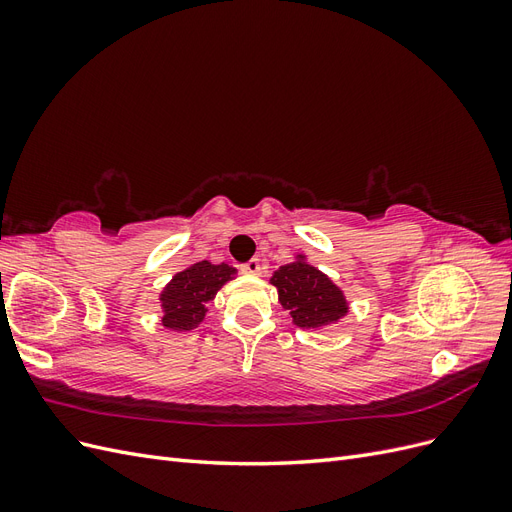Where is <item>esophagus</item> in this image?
Masks as SVG:
<instances>
[{
    "mask_svg": "<svg viewBox=\"0 0 512 512\" xmlns=\"http://www.w3.org/2000/svg\"><path fill=\"white\" fill-rule=\"evenodd\" d=\"M241 271L247 273V275H260V262H258V258H252V260L243 262Z\"/></svg>",
    "mask_w": 512,
    "mask_h": 512,
    "instance_id": "1",
    "label": "esophagus"
}]
</instances>
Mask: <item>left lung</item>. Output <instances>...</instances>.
I'll return each mask as SVG.
<instances>
[{"instance_id":"obj_1","label":"left lung","mask_w":512,"mask_h":512,"mask_svg":"<svg viewBox=\"0 0 512 512\" xmlns=\"http://www.w3.org/2000/svg\"><path fill=\"white\" fill-rule=\"evenodd\" d=\"M271 284L280 292V303L288 309L297 327H327L348 312L342 290L327 275L312 265H305L303 260L277 269Z\"/></svg>"}]
</instances>
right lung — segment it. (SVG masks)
Segmentation results:
<instances>
[{"instance_id": "1", "label": "right lung", "mask_w": 512, "mask_h": 512, "mask_svg": "<svg viewBox=\"0 0 512 512\" xmlns=\"http://www.w3.org/2000/svg\"><path fill=\"white\" fill-rule=\"evenodd\" d=\"M235 269L228 265H211L203 260L173 277L162 294L164 327L175 331H192L205 318V303L213 301L218 290L232 280Z\"/></svg>"}]
</instances>
